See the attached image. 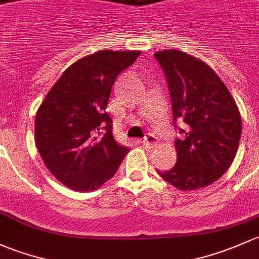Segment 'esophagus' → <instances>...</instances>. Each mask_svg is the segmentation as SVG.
I'll list each match as a JSON object with an SVG mask.
<instances>
[{
	"mask_svg": "<svg viewBox=\"0 0 259 259\" xmlns=\"http://www.w3.org/2000/svg\"><path fill=\"white\" fill-rule=\"evenodd\" d=\"M142 143H143V146H145V147L154 148L157 146V137H156V136H153V135H148L147 137L143 138Z\"/></svg>",
	"mask_w": 259,
	"mask_h": 259,
	"instance_id": "1",
	"label": "esophagus"
}]
</instances>
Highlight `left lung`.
<instances>
[{
  "mask_svg": "<svg viewBox=\"0 0 259 259\" xmlns=\"http://www.w3.org/2000/svg\"><path fill=\"white\" fill-rule=\"evenodd\" d=\"M166 74L173 119L186 123L175 142L177 163L159 176L180 191L204 188L231 167L242 131V118L227 86L199 58L183 51L154 53Z\"/></svg>",
  "mask_w": 259,
  "mask_h": 259,
  "instance_id": "1",
  "label": "left lung"
}]
</instances>
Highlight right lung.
Returning a JSON list of instances; mask_svg holds the SVG:
<instances>
[{
	"instance_id": "obj_1",
	"label": "right lung",
	"mask_w": 259,
	"mask_h": 259,
	"mask_svg": "<svg viewBox=\"0 0 259 259\" xmlns=\"http://www.w3.org/2000/svg\"><path fill=\"white\" fill-rule=\"evenodd\" d=\"M141 51L101 50L72 63L57 79L34 118V141L49 170L78 192L100 188L130 148L116 142L106 112L116 77Z\"/></svg>"
}]
</instances>
